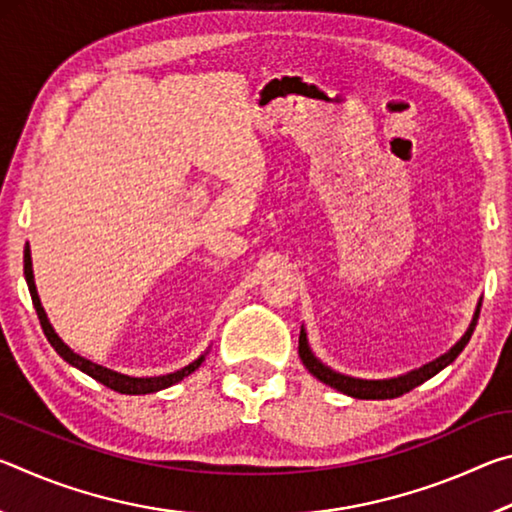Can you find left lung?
I'll list each match as a JSON object with an SVG mask.
<instances>
[{
  "mask_svg": "<svg viewBox=\"0 0 512 512\" xmlns=\"http://www.w3.org/2000/svg\"><path fill=\"white\" fill-rule=\"evenodd\" d=\"M476 320H479V309H476V314L472 318V325L467 327L463 339L458 341L452 350L445 352L443 357H438L436 361L424 363V366L418 368V370H411V372H406V375L393 377V379H357V377L341 375V372H336L329 366H325V363L318 361L314 357V352H311L309 343H307L305 327L300 329L298 354H300L302 363H305V368L311 372V375L323 381V384L336 388V391H341V393L350 395V397H357V400H393V397H400L404 393L413 391L415 386L424 384V381L431 379L433 375H438V372L443 368H447L449 363H452L458 357V354L463 352L467 341H470V336H472L474 327H476Z\"/></svg>",
  "mask_w": 512,
  "mask_h": 512,
  "instance_id": "8db88e82",
  "label": "left lung"
}]
</instances>
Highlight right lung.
I'll return each instance as SVG.
<instances>
[{
  "mask_svg": "<svg viewBox=\"0 0 512 512\" xmlns=\"http://www.w3.org/2000/svg\"><path fill=\"white\" fill-rule=\"evenodd\" d=\"M24 277H27L33 307H36V311H38L42 332H45L47 341L51 343V348H54L60 354V357H63L69 363V366L79 368L81 372H85V375H90L92 379L101 381L103 386L112 388V391H117L121 395L158 393V391H162V388H169L173 384H178L180 379H185L187 375H192V372L205 361V354H201V357L189 363V366L180 368L176 372H169V375H160V377H131V375H121V372L110 370L106 366H99V363H94L90 359L81 357V354H76L72 348H69V345L63 343V339H60V336L56 334V329L51 327L49 318L45 314V309H42V302H40V296H38L36 282H33V264H31V248H29V244H27V248H24Z\"/></svg>",
  "mask_w": 512,
  "mask_h": 512,
  "instance_id": "1",
  "label": "right lung"
}]
</instances>
